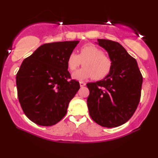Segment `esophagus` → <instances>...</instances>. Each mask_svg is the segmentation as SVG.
Returning <instances> with one entry per match:
<instances>
[{
  "mask_svg": "<svg viewBox=\"0 0 158 158\" xmlns=\"http://www.w3.org/2000/svg\"><path fill=\"white\" fill-rule=\"evenodd\" d=\"M86 85V83L85 82L83 81H80V85H81V87H83V86H85Z\"/></svg>",
  "mask_w": 158,
  "mask_h": 158,
  "instance_id": "34e87169",
  "label": "esophagus"
}]
</instances>
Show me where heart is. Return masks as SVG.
<instances>
[{
    "label": "heart",
    "mask_w": 158,
    "mask_h": 158,
    "mask_svg": "<svg viewBox=\"0 0 158 158\" xmlns=\"http://www.w3.org/2000/svg\"><path fill=\"white\" fill-rule=\"evenodd\" d=\"M83 62V67L73 74L77 81L88 78L100 80L105 77L111 71L112 60L103 50L94 44H86L78 50V55L71 52L67 59V65L70 71H74Z\"/></svg>",
    "instance_id": "1"
}]
</instances>
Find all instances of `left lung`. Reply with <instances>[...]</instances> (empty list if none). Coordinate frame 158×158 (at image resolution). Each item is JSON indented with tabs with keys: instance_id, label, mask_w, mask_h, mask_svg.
<instances>
[{
	"instance_id": "left-lung-1",
	"label": "left lung",
	"mask_w": 158,
	"mask_h": 158,
	"mask_svg": "<svg viewBox=\"0 0 158 158\" xmlns=\"http://www.w3.org/2000/svg\"><path fill=\"white\" fill-rule=\"evenodd\" d=\"M112 60L109 74L101 81L87 83V99L92 119L112 128L126 123L133 116L141 97L142 75L135 58L118 42L98 39Z\"/></svg>"
}]
</instances>
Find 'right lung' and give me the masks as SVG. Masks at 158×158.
<instances>
[{"instance_id":"1","label":"right lung","mask_w":158,"mask_h":158,"mask_svg":"<svg viewBox=\"0 0 158 158\" xmlns=\"http://www.w3.org/2000/svg\"><path fill=\"white\" fill-rule=\"evenodd\" d=\"M79 41L42 44L23 60L16 74L18 98L25 115L41 126H52L65 116L80 88L71 80L67 59Z\"/></svg>"}]
</instances>
